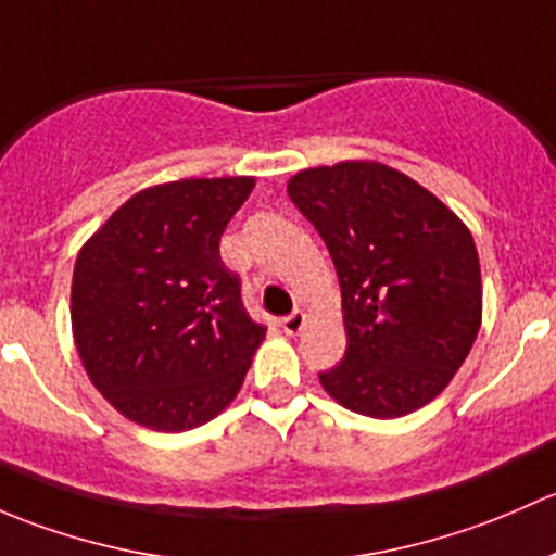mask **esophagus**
Masks as SVG:
<instances>
[{"label": "esophagus", "instance_id": "34e87169", "mask_svg": "<svg viewBox=\"0 0 556 556\" xmlns=\"http://www.w3.org/2000/svg\"><path fill=\"white\" fill-rule=\"evenodd\" d=\"M280 326H283L286 334L296 337V334H300V331L307 326V316H305V313L296 311V313H291V316H286L283 320H280Z\"/></svg>", "mask_w": 556, "mask_h": 556}]
</instances>
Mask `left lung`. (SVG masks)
<instances>
[{
  "label": "left lung",
  "instance_id": "obj_1",
  "mask_svg": "<svg viewBox=\"0 0 556 556\" xmlns=\"http://www.w3.org/2000/svg\"><path fill=\"white\" fill-rule=\"evenodd\" d=\"M286 192L340 278L348 348L318 375L324 391L377 420L433 402L482 326V270L466 222L377 160L296 170Z\"/></svg>",
  "mask_w": 556,
  "mask_h": 556
}]
</instances>
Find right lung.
<instances>
[{
	"label": "right lung",
	"instance_id": "right-lung-1",
	"mask_svg": "<svg viewBox=\"0 0 556 556\" xmlns=\"http://www.w3.org/2000/svg\"><path fill=\"white\" fill-rule=\"evenodd\" d=\"M254 185L216 176L147 187L79 249L74 345L101 396L136 426L190 431L243 386L267 329L245 313L219 240Z\"/></svg>",
	"mask_w": 556,
	"mask_h": 556
}]
</instances>
